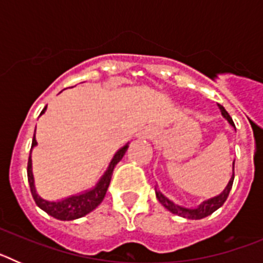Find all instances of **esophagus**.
<instances>
[{
  "label": "esophagus",
  "instance_id": "esophagus-1",
  "mask_svg": "<svg viewBox=\"0 0 263 263\" xmlns=\"http://www.w3.org/2000/svg\"><path fill=\"white\" fill-rule=\"evenodd\" d=\"M142 134L145 138H153V137H154L157 133H155L154 129H146Z\"/></svg>",
  "mask_w": 263,
  "mask_h": 263
}]
</instances>
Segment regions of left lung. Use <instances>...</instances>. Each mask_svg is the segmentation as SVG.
<instances>
[{"label":"left lung","instance_id":"8db88e82","mask_svg":"<svg viewBox=\"0 0 263 263\" xmlns=\"http://www.w3.org/2000/svg\"><path fill=\"white\" fill-rule=\"evenodd\" d=\"M218 108H220V110H221V115L228 120V122H229L232 126H234L233 120H232V117L229 116V113L225 110L224 106L218 105ZM233 180H234V162H233V175H232L231 180H229V183H228V185L225 187L224 191H222L220 195H217V196L212 197V199H208V200L203 201L200 205L197 206V208H194V210L176 205V204H174L173 201L168 200L164 195L160 194L159 191H157V197H158V200H159V203L162 204L166 210H168L170 212L174 213V215L182 216V217H185V218H191V220H200V218H204L206 217V216L212 215L215 211H217L218 208L225 203V200L228 199V195H229V192H231L232 185H233Z\"/></svg>","mask_w":263,"mask_h":263}]
</instances>
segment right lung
<instances>
[{
    "mask_svg": "<svg viewBox=\"0 0 263 263\" xmlns=\"http://www.w3.org/2000/svg\"><path fill=\"white\" fill-rule=\"evenodd\" d=\"M47 108V106H46ZM46 108L42 110L41 115H43L46 110ZM36 146V139H35V133L32 137V143L31 148ZM129 145H125L124 147H121L116 155L111 159L110 164H109L108 170L105 171V174L103 175V178L100 179V182L97 183L96 187L89 190V191H85L83 194L73 195V196L66 197L64 200L60 201H48L42 199L35 191V185H34V176H32L31 171V157H29V162H27V179H29L30 184V191H31L32 197L35 200L36 205L41 208V210L45 211L46 213H48L52 217L58 218V220H63V221H69V220H75V218H80L83 216L88 215L89 212L97 208V206L101 204V201L104 200L105 197L106 191H108L109 183H110L111 174H113V170H115L116 164L122 159V157L126 153Z\"/></svg>",
    "mask_w": 263,
    "mask_h": 263,
    "instance_id": "obj_1",
    "label": "right lung"
}]
</instances>
